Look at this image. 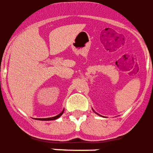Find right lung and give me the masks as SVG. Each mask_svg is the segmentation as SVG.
Returning a JSON list of instances; mask_svg holds the SVG:
<instances>
[{"label": "right lung", "instance_id": "obj_1", "mask_svg": "<svg viewBox=\"0 0 153 153\" xmlns=\"http://www.w3.org/2000/svg\"><path fill=\"white\" fill-rule=\"evenodd\" d=\"M64 111V110H63ZM63 111L61 113H59V115H57L56 117H50V118H39V119H37V120H41V121H52V120H55V119H57V118H59V117H61L62 116V114L63 113Z\"/></svg>", "mask_w": 153, "mask_h": 153}]
</instances>
